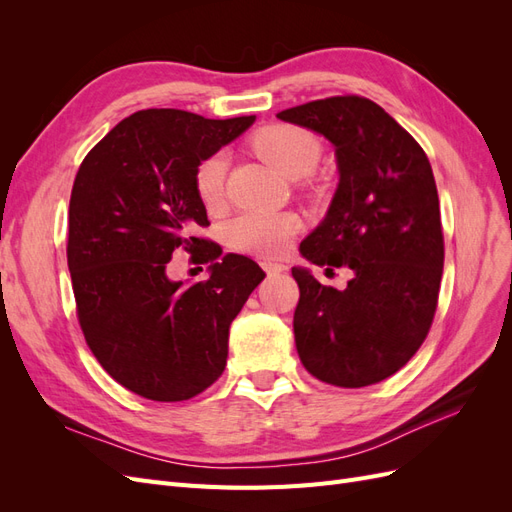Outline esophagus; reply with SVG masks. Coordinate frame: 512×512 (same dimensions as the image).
Masks as SVG:
<instances>
[{"label":"esophagus","mask_w":512,"mask_h":512,"mask_svg":"<svg viewBox=\"0 0 512 512\" xmlns=\"http://www.w3.org/2000/svg\"><path fill=\"white\" fill-rule=\"evenodd\" d=\"M262 269H265L267 275H280V273L288 271V267L277 265V262H262Z\"/></svg>","instance_id":"34e87169"}]
</instances>
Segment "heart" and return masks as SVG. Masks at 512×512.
<instances>
[{
	"mask_svg": "<svg viewBox=\"0 0 512 512\" xmlns=\"http://www.w3.org/2000/svg\"><path fill=\"white\" fill-rule=\"evenodd\" d=\"M252 147L262 160L288 179H301L314 173L322 156V145L316 134L290 126V123H275L260 130L254 136ZM226 168L228 160L224 151L211 153L196 166L194 188L203 205H220ZM299 230L301 220L294 213H241L226 224V241L237 252L277 258L290 250V243Z\"/></svg>",
	"mask_w": 512,
	"mask_h": 512,
	"instance_id": "obj_1",
	"label": "heart"
}]
</instances>
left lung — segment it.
I'll return each instance as SVG.
<instances>
[{
    "mask_svg": "<svg viewBox=\"0 0 512 512\" xmlns=\"http://www.w3.org/2000/svg\"><path fill=\"white\" fill-rule=\"evenodd\" d=\"M335 147L339 185L322 224L301 243L318 267H348L346 290L307 269L294 342L318 380L361 389L393 376L421 348L438 307L444 237L436 179L423 147L361 96H333L277 113Z\"/></svg>",
    "mask_w": 512,
    "mask_h": 512,
    "instance_id": "8db88e82",
    "label": "left lung"
}]
</instances>
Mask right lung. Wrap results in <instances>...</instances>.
Here are the masks:
<instances>
[{
	"label": "right lung",
	"instance_id": "1",
	"mask_svg": "<svg viewBox=\"0 0 512 512\" xmlns=\"http://www.w3.org/2000/svg\"><path fill=\"white\" fill-rule=\"evenodd\" d=\"M177 108L138 111L91 149L68 213V269L85 342L106 374L153 401H183L222 376L228 329L265 280L254 260L196 235L209 226L194 173L254 123ZM185 249L211 261L210 280L170 283Z\"/></svg>",
	"mask_w": 512,
	"mask_h": 512
}]
</instances>
